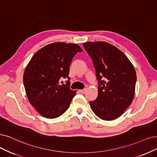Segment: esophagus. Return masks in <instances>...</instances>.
Masks as SVG:
<instances>
[{
	"label": "esophagus",
	"instance_id": "1",
	"mask_svg": "<svg viewBox=\"0 0 157 157\" xmlns=\"http://www.w3.org/2000/svg\"><path fill=\"white\" fill-rule=\"evenodd\" d=\"M86 89H82V90H79V92L82 94H85L86 92Z\"/></svg>",
	"mask_w": 157,
	"mask_h": 157
}]
</instances>
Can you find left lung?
<instances>
[{"label":"left lung","mask_w":157,"mask_h":157,"mask_svg":"<svg viewBox=\"0 0 157 157\" xmlns=\"http://www.w3.org/2000/svg\"><path fill=\"white\" fill-rule=\"evenodd\" d=\"M91 57L98 80V95L90 101L92 111L101 120L118 118L132 101L136 74L127 57L111 44L103 41L83 44Z\"/></svg>","instance_id":"1"}]
</instances>
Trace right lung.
<instances>
[{
	"label": "right lung",
	"instance_id": "add662e5",
	"mask_svg": "<svg viewBox=\"0 0 157 157\" xmlns=\"http://www.w3.org/2000/svg\"><path fill=\"white\" fill-rule=\"evenodd\" d=\"M79 52L83 50L76 44L54 43L38 50L28 63L23 75L25 91L28 101L43 117H59L71 105L76 90L70 89L69 67ZM62 78L69 79L66 84L60 82Z\"/></svg>",
	"mask_w": 157,
	"mask_h": 157
}]
</instances>
